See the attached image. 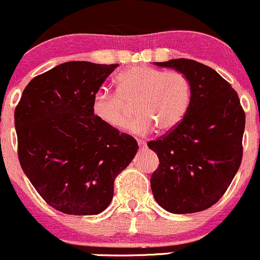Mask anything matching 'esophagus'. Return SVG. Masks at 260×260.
I'll use <instances>...</instances> for the list:
<instances>
[{
	"instance_id": "obj_1",
	"label": "esophagus",
	"mask_w": 260,
	"mask_h": 260,
	"mask_svg": "<svg viewBox=\"0 0 260 260\" xmlns=\"http://www.w3.org/2000/svg\"><path fill=\"white\" fill-rule=\"evenodd\" d=\"M138 144H139V146H140V148H144V146L146 145V141L145 140H138Z\"/></svg>"
}]
</instances>
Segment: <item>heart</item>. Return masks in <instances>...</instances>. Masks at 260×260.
<instances>
[{
  "label": "heart",
  "mask_w": 260,
  "mask_h": 260,
  "mask_svg": "<svg viewBox=\"0 0 260 260\" xmlns=\"http://www.w3.org/2000/svg\"><path fill=\"white\" fill-rule=\"evenodd\" d=\"M117 90L95 91L91 111L99 121L114 129H121L129 121L130 108L135 104V119L129 130L145 135L157 127L170 131L178 126L191 104V84L184 74L165 72L150 66H134L116 77Z\"/></svg>",
  "instance_id": "1"
}]
</instances>
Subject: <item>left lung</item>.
<instances>
[{"label":"left lung","instance_id":"left-lung-1","mask_svg":"<svg viewBox=\"0 0 260 260\" xmlns=\"http://www.w3.org/2000/svg\"><path fill=\"white\" fill-rule=\"evenodd\" d=\"M154 63L185 75L192 95L183 121L148 143L160 161L152 194L169 213H198L223 197L239 169L244 110L237 91L209 66L189 58Z\"/></svg>","mask_w":260,"mask_h":260}]
</instances>
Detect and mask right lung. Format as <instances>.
Returning a JSON list of instances; mask_svg holds the SVG:
<instances>
[{"mask_svg": "<svg viewBox=\"0 0 260 260\" xmlns=\"http://www.w3.org/2000/svg\"><path fill=\"white\" fill-rule=\"evenodd\" d=\"M70 61L32 79L15 110L18 160L42 199L70 215H96L138 152L133 136L99 121L91 100L117 68Z\"/></svg>", "mask_w": 260, "mask_h": 260, "instance_id": "obj_1", "label": "right lung"}]
</instances>
